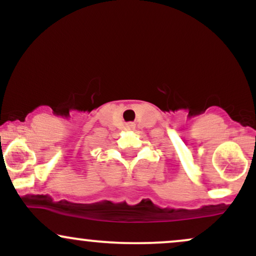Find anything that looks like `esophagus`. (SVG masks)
I'll return each instance as SVG.
<instances>
[{"label": "esophagus", "instance_id": "esophagus-1", "mask_svg": "<svg viewBox=\"0 0 256 256\" xmlns=\"http://www.w3.org/2000/svg\"><path fill=\"white\" fill-rule=\"evenodd\" d=\"M131 126H132V125H131Z\"/></svg>", "mask_w": 256, "mask_h": 256}]
</instances>
